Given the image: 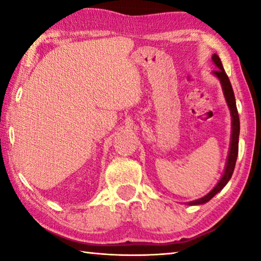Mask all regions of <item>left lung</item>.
I'll return each instance as SVG.
<instances>
[{
	"label": "left lung",
	"mask_w": 261,
	"mask_h": 261,
	"mask_svg": "<svg viewBox=\"0 0 261 261\" xmlns=\"http://www.w3.org/2000/svg\"><path fill=\"white\" fill-rule=\"evenodd\" d=\"M212 61H213L215 67L218 68V70H214V71L212 73H213L214 76L220 81L221 87H222V91H223L224 99H226L228 108H229V110H230V116H231L230 146H229L228 158H227L226 167H224V171H223L222 176H221V178L218 182V184H216L215 187L211 190V192L207 193L206 196H204L202 198H199V199H197V200L187 202V205H190V206L206 204V202L210 201L216 193H219L221 190L226 187L227 183L229 182V179H230L231 176H232L233 169H235L237 155H238V138H240V117H238L235 94H233L230 81H229L227 73H226V71H224L223 65H222V63H221L220 57L216 54H213V56H212Z\"/></svg>",
	"instance_id": "obj_1"
}]
</instances>
